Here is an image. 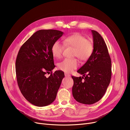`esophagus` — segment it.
<instances>
[{
    "label": "esophagus",
    "mask_w": 130,
    "mask_h": 130,
    "mask_svg": "<svg viewBox=\"0 0 130 130\" xmlns=\"http://www.w3.org/2000/svg\"><path fill=\"white\" fill-rule=\"evenodd\" d=\"M65 77H69L71 76L69 74H67V73H65Z\"/></svg>",
    "instance_id": "34e87169"
}]
</instances>
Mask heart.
<instances>
[{
  "mask_svg": "<svg viewBox=\"0 0 130 130\" xmlns=\"http://www.w3.org/2000/svg\"><path fill=\"white\" fill-rule=\"evenodd\" d=\"M64 44L66 47L74 48L73 56L77 57L80 60L85 61L91 56L93 51V45L91 42L81 34L76 33L64 39ZM64 46L58 41L54 42L52 46V53L54 57L57 59L62 57ZM79 65L76 58L65 59L58 64V69L66 73H71Z\"/></svg>",
  "mask_w": 130,
  "mask_h": 130,
  "instance_id": "heart-1",
  "label": "heart"
}]
</instances>
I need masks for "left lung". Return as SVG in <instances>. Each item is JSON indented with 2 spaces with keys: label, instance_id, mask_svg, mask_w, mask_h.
Wrapping results in <instances>:
<instances>
[{
  "label": "left lung",
  "instance_id": "left-lung-1",
  "mask_svg": "<svg viewBox=\"0 0 130 130\" xmlns=\"http://www.w3.org/2000/svg\"><path fill=\"white\" fill-rule=\"evenodd\" d=\"M93 51L85 64L77 71L83 76H72L74 81L72 93L79 103L92 104L104 96L110 84L111 59L107 46L100 34L92 30Z\"/></svg>",
  "mask_w": 130,
  "mask_h": 130
}]
</instances>
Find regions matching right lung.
Here are the masks:
<instances>
[{
    "label": "right lung",
    "instance_id": "add662e5",
    "mask_svg": "<svg viewBox=\"0 0 130 130\" xmlns=\"http://www.w3.org/2000/svg\"><path fill=\"white\" fill-rule=\"evenodd\" d=\"M63 32L54 29L35 32L21 46L16 60L17 83L24 98L34 105H48L55 100L65 75L56 71L52 46ZM51 71L50 76L45 75Z\"/></svg>",
    "mask_w": 130,
    "mask_h": 130
}]
</instances>
